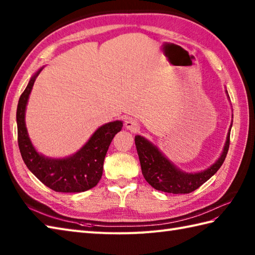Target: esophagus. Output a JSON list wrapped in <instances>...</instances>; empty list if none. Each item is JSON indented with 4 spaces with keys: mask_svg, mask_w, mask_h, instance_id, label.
Segmentation results:
<instances>
[{
    "mask_svg": "<svg viewBox=\"0 0 255 255\" xmlns=\"http://www.w3.org/2000/svg\"><path fill=\"white\" fill-rule=\"evenodd\" d=\"M125 128L132 132H136L139 129V124L133 118H128L125 121Z\"/></svg>",
    "mask_w": 255,
    "mask_h": 255,
    "instance_id": "obj_1",
    "label": "esophagus"
}]
</instances>
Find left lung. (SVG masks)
Instances as JSON below:
<instances>
[{"label":"left lung","mask_w":255,"mask_h":255,"mask_svg":"<svg viewBox=\"0 0 255 255\" xmlns=\"http://www.w3.org/2000/svg\"><path fill=\"white\" fill-rule=\"evenodd\" d=\"M231 127L232 123L219 159L206 170L196 173H188L178 169L161 152L156 145L138 134L134 137V143H136L142 175L145 181L153 188L161 192L172 194H188L194 192L205 182H207L223 165L229 150Z\"/></svg>","instance_id":"1"}]
</instances>
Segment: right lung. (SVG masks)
<instances>
[{
	"mask_svg": "<svg viewBox=\"0 0 255 255\" xmlns=\"http://www.w3.org/2000/svg\"><path fill=\"white\" fill-rule=\"evenodd\" d=\"M41 70L42 68L30 78L19 97L16 112L17 141L21 158L32 174L53 191L61 193L85 192L96 186L100 182L108 147L115 134L122 130L123 122H111L99 127L78 152L66 158H49L39 153L32 145L27 132L25 113L32 86Z\"/></svg>",
	"mask_w": 255,
	"mask_h": 255,
	"instance_id": "1",
	"label": "right lung"
}]
</instances>
